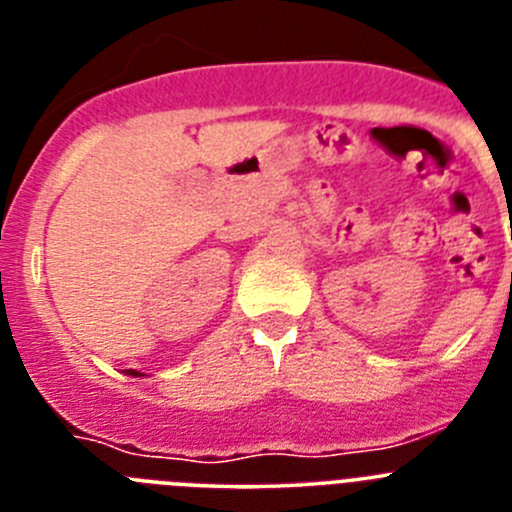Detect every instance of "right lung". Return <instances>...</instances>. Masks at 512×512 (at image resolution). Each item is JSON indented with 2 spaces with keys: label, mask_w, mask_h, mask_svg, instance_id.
<instances>
[{
  "label": "right lung",
  "mask_w": 512,
  "mask_h": 512,
  "mask_svg": "<svg viewBox=\"0 0 512 512\" xmlns=\"http://www.w3.org/2000/svg\"><path fill=\"white\" fill-rule=\"evenodd\" d=\"M128 374H133V377H140V374L135 372V369H128Z\"/></svg>",
  "instance_id": "right-lung-1"
}]
</instances>
